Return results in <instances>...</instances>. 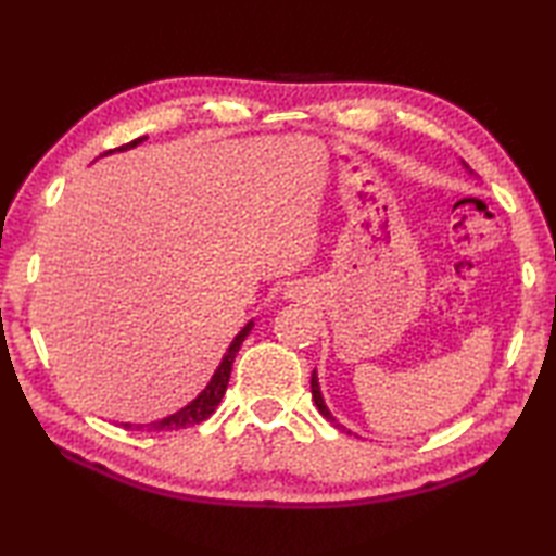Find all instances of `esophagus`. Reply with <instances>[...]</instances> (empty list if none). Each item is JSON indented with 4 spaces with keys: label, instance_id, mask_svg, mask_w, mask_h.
<instances>
[{
    "label": "esophagus",
    "instance_id": "obj_1",
    "mask_svg": "<svg viewBox=\"0 0 556 556\" xmlns=\"http://www.w3.org/2000/svg\"><path fill=\"white\" fill-rule=\"evenodd\" d=\"M304 294H306L304 286H294V288H290V290H288V298H294V300H300V298H304Z\"/></svg>",
    "mask_w": 556,
    "mask_h": 556
}]
</instances>
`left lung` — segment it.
<instances>
[{
	"mask_svg": "<svg viewBox=\"0 0 556 556\" xmlns=\"http://www.w3.org/2000/svg\"><path fill=\"white\" fill-rule=\"evenodd\" d=\"M464 166H466V164H464ZM466 168H468V166H466ZM312 397H314V402H316V406H318V412L324 414V416L328 418V421H332V424H336V426H338V428H342V430H348L344 426H340V424L336 421V418H332V414L328 412V406H326L324 397H320V388H318V376H316V371L312 374ZM348 433H350V430H348Z\"/></svg>",
	"mask_w": 556,
	"mask_h": 556,
	"instance_id": "1",
	"label": "left lung"
}]
</instances>
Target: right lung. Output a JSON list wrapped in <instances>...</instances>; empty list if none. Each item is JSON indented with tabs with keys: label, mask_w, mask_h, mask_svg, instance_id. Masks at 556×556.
<instances>
[{
	"label": "right lung",
	"mask_w": 556,
	"mask_h": 556,
	"mask_svg": "<svg viewBox=\"0 0 556 556\" xmlns=\"http://www.w3.org/2000/svg\"><path fill=\"white\" fill-rule=\"evenodd\" d=\"M142 140H144V138H138V140H132V142H128V144H121L118 152L130 150V147L140 144ZM111 152H116V150H109V152H104V154H111ZM252 326H254V324L250 320V324H247V326L238 332L236 340L230 342V348H228L224 359H220V364H218V368H216V374L212 376V380H208V386H206L200 394H197V400H192L188 406H182L180 412L162 418V421L138 424V426L123 424V426H126V428H138V430H180V428H188V426H197V424L206 421V418L216 412L218 402L224 400L226 388H228V380H230V371H232V362H236V354L240 352V344L244 342L247 336H250Z\"/></svg>",
	"instance_id": "right-lung-1"
}]
</instances>
